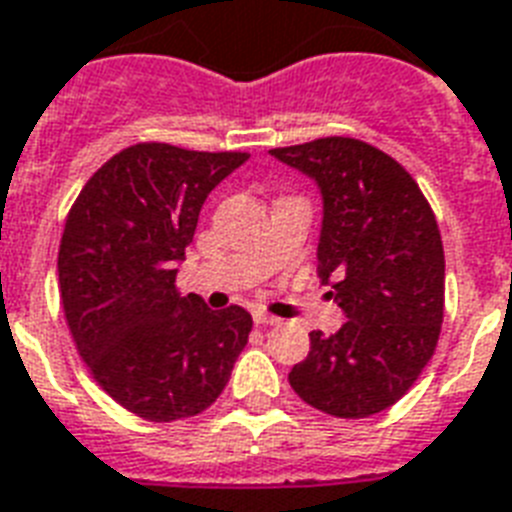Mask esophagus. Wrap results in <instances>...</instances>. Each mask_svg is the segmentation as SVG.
<instances>
[{
	"mask_svg": "<svg viewBox=\"0 0 512 512\" xmlns=\"http://www.w3.org/2000/svg\"><path fill=\"white\" fill-rule=\"evenodd\" d=\"M255 324L257 327H279L281 319L279 316H271V313H265V311H255Z\"/></svg>",
	"mask_w": 512,
	"mask_h": 512,
	"instance_id": "34e87169",
	"label": "esophagus"
}]
</instances>
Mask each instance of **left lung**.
<instances>
[{"mask_svg": "<svg viewBox=\"0 0 512 512\" xmlns=\"http://www.w3.org/2000/svg\"><path fill=\"white\" fill-rule=\"evenodd\" d=\"M271 154L319 183V279L348 316L335 335L311 332L289 385L324 414L372 417L412 388L438 345L446 273L436 215L414 177L364 140L332 135Z\"/></svg>", "mask_w": 512, "mask_h": 512, "instance_id": "left-lung-1", "label": "left lung"}]
</instances>
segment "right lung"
Returning <instances> with one entry per match:
<instances>
[{
	"instance_id": "add662e5",
	"label": "right lung",
	"mask_w": 512,
	"mask_h": 512,
	"mask_svg": "<svg viewBox=\"0 0 512 512\" xmlns=\"http://www.w3.org/2000/svg\"><path fill=\"white\" fill-rule=\"evenodd\" d=\"M247 159L135 143L68 209L58 249L68 332L100 388L148 422L185 420L215 404L249 340L244 308L209 311L175 284L201 204Z\"/></svg>"
}]
</instances>
